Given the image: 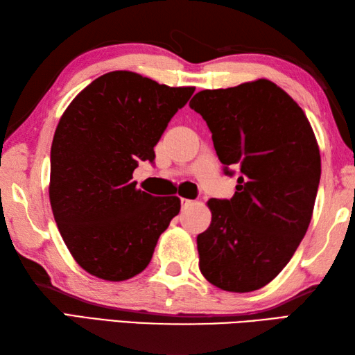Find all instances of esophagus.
I'll use <instances>...</instances> for the list:
<instances>
[{
  "label": "esophagus",
  "mask_w": 355,
  "mask_h": 355,
  "mask_svg": "<svg viewBox=\"0 0 355 355\" xmlns=\"http://www.w3.org/2000/svg\"><path fill=\"white\" fill-rule=\"evenodd\" d=\"M192 205V200H187V198H182V207L187 209Z\"/></svg>",
  "instance_id": "1"
}]
</instances>
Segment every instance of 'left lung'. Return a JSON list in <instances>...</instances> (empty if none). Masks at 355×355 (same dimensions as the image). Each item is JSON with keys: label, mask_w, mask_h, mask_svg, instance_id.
<instances>
[{"label": "left lung", "mask_w": 355, "mask_h": 355, "mask_svg": "<svg viewBox=\"0 0 355 355\" xmlns=\"http://www.w3.org/2000/svg\"><path fill=\"white\" fill-rule=\"evenodd\" d=\"M189 107L206 120L230 200L210 198L212 223L197 236L200 270L225 291L248 293L290 262L311 221L320 153L302 108L273 82L202 89Z\"/></svg>", "instance_id": "1"}]
</instances>
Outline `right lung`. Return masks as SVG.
Masks as SVG:
<instances>
[{"instance_id": "add662e5", "label": "right lung", "mask_w": 355, "mask_h": 355, "mask_svg": "<svg viewBox=\"0 0 355 355\" xmlns=\"http://www.w3.org/2000/svg\"><path fill=\"white\" fill-rule=\"evenodd\" d=\"M193 87L160 85L132 71L93 80L65 110L50 153V205L65 245L89 275L126 281L141 273L178 197L137 189L139 162L154 146Z\"/></svg>"}]
</instances>
